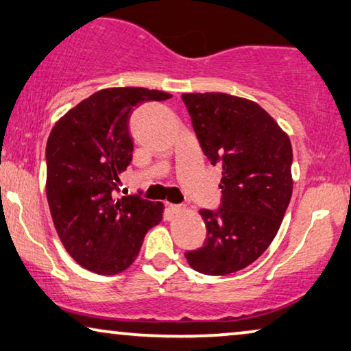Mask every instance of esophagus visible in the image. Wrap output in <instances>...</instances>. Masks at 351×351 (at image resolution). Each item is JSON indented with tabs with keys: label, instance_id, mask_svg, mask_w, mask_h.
I'll list each match as a JSON object with an SVG mask.
<instances>
[{
	"label": "esophagus",
	"instance_id": "34e87169",
	"mask_svg": "<svg viewBox=\"0 0 351 351\" xmlns=\"http://www.w3.org/2000/svg\"><path fill=\"white\" fill-rule=\"evenodd\" d=\"M167 208H169L170 213H180L182 210V205H176V204H167Z\"/></svg>",
	"mask_w": 351,
	"mask_h": 351
}]
</instances>
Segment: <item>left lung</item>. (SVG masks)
<instances>
[{
  "mask_svg": "<svg viewBox=\"0 0 351 351\" xmlns=\"http://www.w3.org/2000/svg\"><path fill=\"white\" fill-rule=\"evenodd\" d=\"M202 151L223 169L221 205L202 208L206 240L187 251L205 275H227L253 264L272 243L293 194V147L258 103L227 93H182Z\"/></svg>",
  "mask_w": 351,
  "mask_h": 351,
  "instance_id": "8db88e82",
  "label": "left lung"
}]
</instances>
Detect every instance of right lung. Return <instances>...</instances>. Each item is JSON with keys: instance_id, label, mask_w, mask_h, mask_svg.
<instances>
[{"instance_id": "1", "label": "right lung", "mask_w": 351, "mask_h": 351, "mask_svg": "<svg viewBox=\"0 0 351 351\" xmlns=\"http://www.w3.org/2000/svg\"><path fill=\"white\" fill-rule=\"evenodd\" d=\"M170 93L143 87L95 92L53 125L46 146V192L57 234L71 258L100 275L125 270L164 205L140 194L117 197L132 162L128 119L145 101Z\"/></svg>"}]
</instances>
